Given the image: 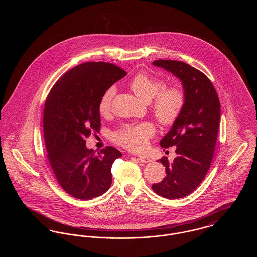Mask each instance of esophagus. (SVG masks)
I'll use <instances>...</instances> for the list:
<instances>
[{"label":"esophagus","mask_w":257,"mask_h":257,"mask_svg":"<svg viewBox=\"0 0 257 257\" xmlns=\"http://www.w3.org/2000/svg\"><path fill=\"white\" fill-rule=\"evenodd\" d=\"M138 158H139V160H140L141 162H143V163H149V162H151L150 158L147 157V156H145V155H139Z\"/></svg>","instance_id":"1"}]
</instances>
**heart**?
<instances>
[{
  "label": "heart",
  "mask_w": 257,
  "mask_h": 257,
  "mask_svg": "<svg viewBox=\"0 0 257 257\" xmlns=\"http://www.w3.org/2000/svg\"><path fill=\"white\" fill-rule=\"evenodd\" d=\"M135 94L144 100L151 101V109L162 125L171 126L179 118L185 104L183 90L178 86H169L161 89L164 82L149 74L139 72L129 83ZM115 94L114 87L108 88L100 98L98 110L101 115L109 114L111 102ZM155 133L153 123L127 124L122 126L113 135L116 144L127 149L138 151L147 147L148 140Z\"/></svg>",
  "instance_id": "heart-1"
}]
</instances>
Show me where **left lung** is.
Wrapping results in <instances>:
<instances>
[{"mask_svg":"<svg viewBox=\"0 0 257 257\" xmlns=\"http://www.w3.org/2000/svg\"><path fill=\"white\" fill-rule=\"evenodd\" d=\"M152 64L171 72L183 86L182 112L160 142L165 149L174 147L177 156L171 164L167 157L160 160L167 176L152 185L157 195L175 199L194 192L210 168L220 126V100L207 76L186 62L159 60Z\"/></svg>","mask_w":257,"mask_h":257,"instance_id":"8db88e82","label":"left lung"}]
</instances>
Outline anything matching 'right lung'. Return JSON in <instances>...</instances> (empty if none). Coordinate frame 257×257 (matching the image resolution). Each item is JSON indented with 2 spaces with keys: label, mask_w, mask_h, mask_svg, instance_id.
<instances>
[{
  "label": "right lung",
  "mask_w": 257,
  "mask_h": 257,
  "mask_svg": "<svg viewBox=\"0 0 257 257\" xmlns=\"http://www.w3.org/2000/svg\"><path fill=\"white\" fill-rule=\"evenodd\" d=\"M126 75L110 62H85L62 75L45 101L47 158L61 188L76 198L91 199L110 187L112 163L122 153L107 147L96 154L86 147V139L99 132L100 98Z\"/></svg>",
  "instance_id": "right-lung-1"
}]
</instances>
